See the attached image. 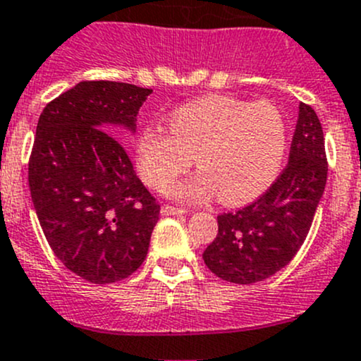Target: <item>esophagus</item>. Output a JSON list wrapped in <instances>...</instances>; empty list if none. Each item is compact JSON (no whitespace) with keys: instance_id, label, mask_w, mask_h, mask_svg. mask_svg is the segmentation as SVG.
I'll return each mask as SVG.
<instances>
[{"instance_id":"obj_1","label":"esophagus","mask_w":361,"mask_h":361,"mask_svg":"<svg viewBox=\"0 0 361 361\" xmlns=\"http://www.w3.org/2000/svg\"><path fill=\"white\" fill-rule=\"evenodd\" d=\"M160 213L166 214V216H169V214H173V216H178V214H185V213H187V209H183V207H176V206H169V204H166V206H162Z\"/></svg>"}]
</instances>
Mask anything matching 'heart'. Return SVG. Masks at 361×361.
I'll use <instances>...</instances> for the list:
<instances>
[{"label": "heart", "instance_id": "heart-1", "mask_svg": "<svg viewBox=\"0 0 361 361\" xmlns=\"http://www.w3.org/2000/svg\"><path fill=\"white\" fill-rule=\"evenodd\" d=\"M169 129L148 127L136 141L141 178L167 192L194 164L201 174L176 190L201 199L218 192L227 204H245L264 194L281 171L288 147V126L271 101L207 96L176 108Z\"/></svg>", "mask_w": 361, "mask_h": 361}]
</instances>
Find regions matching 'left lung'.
Wrapping results in <instances>:
<instances>
[{
    "instance_id": "8db88e82",
    "label": "left lung",
    "mask_w": 361,
    "mask_h": 361,
    "mask_svg": "<svg viewBox=\"0 0 361 361\" xmlns=\"http://www.w3.org/2000/svg\"><path fill=\"white\" fill-rule=\"evenodd\" d=\"M326 171L322 123L300 103L288 164L257 201L218 214V234L202 253L207 269L225 281L251 285L288 265L307 238Z\"/></svg>"
}]
</instances>
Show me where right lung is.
Segmentation results:
<instances>
[{"label":"right lung","mask_w":361,"mask_h":361,"mask_svg":"<svg viewBox=\"0 0 361 361\" xmlns=\"http://www.w3.org/2000/svg\"><path fill=\"white\" fill-rule=\"evenodd\" d=\"M152 94L133 83L87 80L43 108L29 157V190L56 257L106 285L147 258L160 206L134 173L123 130H136Z\"/></svg>","instance_id":"right-lung-1"}]
</instances>
